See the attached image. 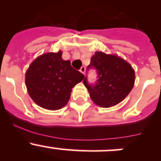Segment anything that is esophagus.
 <instances>
[{"instance_id": "34e87169", "label": "esophagus", "mask_w": 161, "mask_h": 161, "mask_svg": "<svg viewBox=\"0 0 161 161\" xmlns=\"http://www.w3.org/2000/svg\"><path fill=\"white\" fill-rule=\"evenodd\" d=\"M80 71L82 73V74H85V71H86V67H84V66H82L80 69Z\"/></svg>"}]
</instances>
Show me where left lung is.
Returning a JSON list of instances; mask_svg holds the SVG:
<instances>
[{
    "label": "left lung",
    "mask_w": 161,
    "mask_h": 161,
    "mask_svg": "<svg viewBox=\"0 0 161 161\" xmlns=\"http://www.w3.org/2000/svg\"><path fill=\"white\" fill-rule=\"evenodd\" d=\"M97 71V81L90 84L86 76L83 83L90 98L101 108H111L122 101L135 83V71L129 63L117 55L95 52L87 67Z\"/></svg>",
    "instance_id": "8db88e82"
}]
</instances>
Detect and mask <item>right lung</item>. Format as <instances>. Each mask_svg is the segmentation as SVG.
I'll use <instances>...</instances> for the list:
<instances>
[{
    "mask_svg": "<svg viewBox=\"0 0 161 161\" xmlns=\"http://www.w3.org/2000/svg\"><path fill=\"white\" fill-rule=\"evenodd\" d=\"M62 52L45 53L36 58L25 73V86L36 104L47 110H59L65 106L71 89L84 79L73 69L70 61H64Z\"/></svg>",
    "mask_w": 161,
    "mask_h": 161,
    "instance_id": "right-lung-1",
    "label": "right lung"
}]
</instances>
